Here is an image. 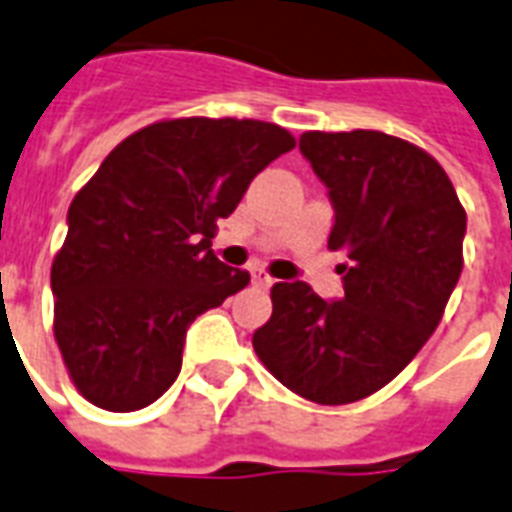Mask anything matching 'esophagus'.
<instances>
[{
	"mask_svg": "<svg viewBox=\"0 0 512 512\" xmlns=\"http://www.w3.org/2000/svg\"><path fill=\"white\" fill-rule=\"evenodd\" d=\"M272 283H275V280H272L267 272H261V269H256V272H253V285H256V288H269Z\"/></svg>",
	"mask_w": 512,
	"mask_h": 512,
	"instance_id": "obj_1",
	"label": "esophagus"
}]
</instances>
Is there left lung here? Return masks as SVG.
<instances>
[{"label": "left lung", "instance_id": "1", "mask_svg": "<svg viewBox=\"0 0 512 512\" xmlns=\"http://www.w3.org/2000/svg\"><path fill=\"white\" fill-rule=\"evenodd\" d=\"M299 149L334 208L328 248L347 256L344 293L328 301L301 280L275 283L253 350L288 390L342 406L392 382L438 328L467 216L446 170L403 138L312 130Z\"/></svg>", "mask_w": 512, "mask_h": 512}]
</instances>
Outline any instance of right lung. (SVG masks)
Listing matches in <instances>:
<instances>
[{"label": "right lung", "mask_w": 512, "mask_h": 512, "mask_svg": "<svg viewBox=\"0 0 512 512\" xmlns=\"http://www.w3.org/2000/svg\"><path fill=\"white\" fill-rule=\"evenodd\" d=\"M293 146L272 122H154L79 189L50 285L55 342L90 403L138 411L176 382L194 318L251 283L213 256L216 221Z\"/></svg>", "instance_id": "right-lung-1"}]
</instances>
